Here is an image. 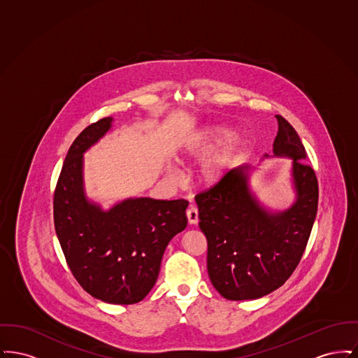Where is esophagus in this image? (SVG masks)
I'll return each mask as SVG.
<instances>
[{"instance_id":"esophagus-1","label":"esophagus","mask_w":358,"mask_h":358,"mask_svg":"<svg viewBox=\"0 0 358 358\" xmlns=\"http://www.w3.org/2000/svg\"><path fill=\"white\" fill-rule=\"evenodd\" d=\"M187 217L189 224H197L199 222V209L194 205H189L187 209Z\"/></svg>"}]
</instances>
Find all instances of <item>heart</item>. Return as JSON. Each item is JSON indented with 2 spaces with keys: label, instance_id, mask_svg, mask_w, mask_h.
<instances>
[{
  "label": "heart",
  "instance_id": "obj_1",
  "mask_svg": "<svg viewBox=\"0 0 358 358\" xmlns=\"http://www.w3.org/2000/svg\"><path fill=\"white\" fill-rule=\"evenodd\" d=\"M229 131L222 127H210L206 129L190 142L182 155L184 161H200L204 159L212 153L219 145L228 138ZM236 148L229 143L225 145L222 150H219L215 155H212L203 166V176L208 182H216L222 178V176L232 166L235 159Z\"/></svg>",
  "mask_w": 358,
  "mask_h": 358
}]
</instances>
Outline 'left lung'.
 I'll return each instance as SVG.
<instances>
[{"mask_svg":"<svg viewBox=\"0 0 358 358\" xmlns=\"http://www.w3.org/2000/svg\"><path fill=\"white\" fill-rule=\"evenodd\" d=\"M273 153L294 158L298 192L289 210L270 215L247 185V166L227 171L196 194L200 229L208 241L206 268L213 287L229 301L256 299L279 289L298 267L318 209V180L305 148L282 115Z\"/></svg>","mask_w":358,"mask_h":358,"instance_id":"1","label":"left lung"}]
</instances>
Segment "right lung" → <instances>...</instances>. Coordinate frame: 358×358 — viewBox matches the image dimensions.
<instances>
[{
    "label": "right lung",
    "mask_w": 358,
    "mask_h": 358,
    "mask_svg": "<svg viewBox=\"0 0 358 358\" xmlns=\"http://www.w3.org/2000/svg\"><path fill=\"white\" fill-rule=\"evenodd\" d=\"M107 117L91 123L69 148L53 193V222L69 270L96 299L133 305L153 289L162 255L184 231L187 200L131 199L103 212L83 193L85 150L111 127Z\"/></svg>",
    "instance_id": "right-lung-1"
}]
</instances>
